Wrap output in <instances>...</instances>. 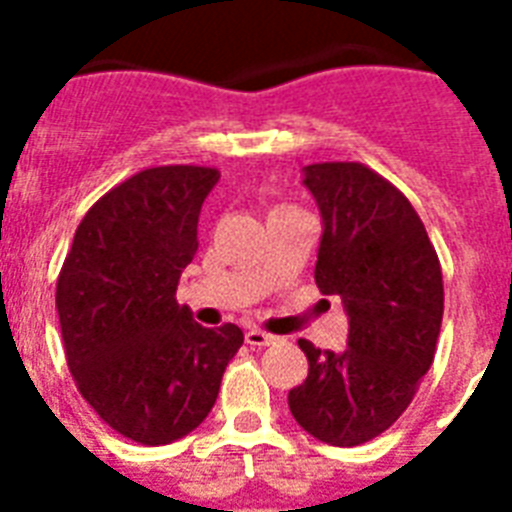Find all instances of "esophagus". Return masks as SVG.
I'll return each mask as SVG.
<instances>
[{
    "mask_svg": "<svg viewBox=\"0 0 512 512\" xmlns=\"http://www.w3.org/2000/svg\"><path fill=\"white\" fill-rule=\"evenodd\" d=\"M244 340H247L249 348H265V345H273L276 337L268 335V332H260V329H249L247 335H244Z\"/></svg>",
    "mask_w": 512,
    "mask_h": 512,
    "instance_id": "34e87169",
    "label": "esophagus"
}]
</instances>
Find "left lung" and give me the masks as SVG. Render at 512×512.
Instances as JSON below:
<instances>
[{
    "label": "left lung",
    "instance_id": "1",
    "mask_svg": "<svg viewBox=\"0 0 512 512\" xmlns=\"http://www.w3.org/2000/svg\"><path fill=\"white\" fill-rule=\"evenodd\" d=\"M303 185L321 212L313 276L324 295H340L348 348L297 342L308 377L289 390V412L324 444L358 446L401 417L433 364L441 265L409 199L364 164H311Z\"/></svg>",
    "mask_w": 512,
    "mask_h": 512
}]
</instances>
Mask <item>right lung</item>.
<instances>
[{
	"label": "right lung",
	"mask_w": 512,
	"mask_h": 512,
	"mask_svg": "<svg viewBox=\"0 0 512 512\" xmlns=\"http://www.w3.org/2000/svg\"><path fill=\"white\" fill-rule=\"evenodd\" d=\"M217 180V170L191 164L132 175L92 204L58 276L76 388L108 428L143 446L199 428L244 342L236 324L201 327L175 300Z\"/></svg>",
	"instance_id": "1"
}]
</instances>
